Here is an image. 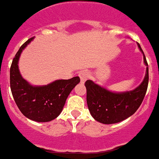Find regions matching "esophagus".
<instances>
[{
  "mask_svg": "<svg viewBox=\"0 0 159 159\" xmlns=\"http://www.w3.org/2000/svg\"><path fill=\"white\" fill-rule=\"evenodd\" d=\"M79 76H80V78L81 82H82V83H84V81L86 80L89 78L90 74H89V73H88V71H86V70H82V71L80 72Z\"/></svg>",
  "mask_w": 159,
  "mask_h": 159,
  "instance_id": "obj_1",
  "label": "esophagus"
}]
</instances>
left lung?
<instances>
[{
  "mask_svg": "<svg viewBox=\"0 0 159 159\" xmlns=\"http://www.w3.org/2000/svg\"><path fill=\"white\" fill-rule=\"evenodd\" d=\"M139 50L143 54L146 74L141 84L134 90L122 92L109 91L106 87L88 80L85 82L86 101L90 113L97 122L104 125L117 124L133 115L141 106L148 85V65L141 46Z\"/></svg>",
  "mask_w": 159,
  "mask_h": 159,
  "instance_id": "obj_1",
  "label": "left lung"
}]
</instances>
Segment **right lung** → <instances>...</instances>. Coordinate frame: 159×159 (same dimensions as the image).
I'll return each instance as SVG.
<instances>
[{
  "instance_id": "obj_1",
  "label": "right lung",
  "mask_w": 159,
  "mask_h": 159,
  "mask_svg": "<svg viewBox=\"0 0 159 159\" xmlns=\"http://www.w3.org/2000/svg\"><path fill=\"white\" fill-rule=\"evenodd\" d=\"M34 40L31 38L18 51L10 68L11 94L21 113L35 122H49L62 113L72 90L80 83V77L57 80L44 85H34L21 75L18 61L21 53Z\"/></svg>"
}]
</instances>
